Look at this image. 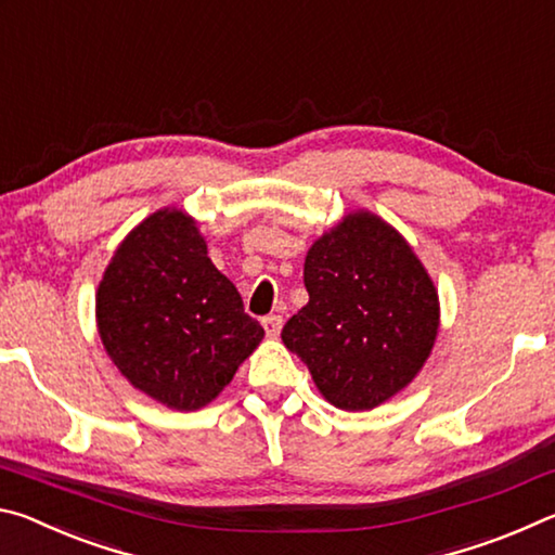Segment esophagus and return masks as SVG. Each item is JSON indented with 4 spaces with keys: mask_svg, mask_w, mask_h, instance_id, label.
Returning <instances> with one entry per match:
<instances>
[{
    "mask_svg": "<svg viewBox=\"0 0 555 555\" xmlns=\"http://www.w3.org/2000/svg\"><path fill=\"white\" fill-rule=\"evenodd\" d=\"M261 325H264V331H267L269 337H276L281 333V327H284V318L271 313V315L264 318V321H261Z\"/></svg>",
    "mask_w": 555,
    "mask_h": 555,
    "instance_id": "esophagus-1",
    "label": "esophagus"
}]
</instances>
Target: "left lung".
<instances>
[{"label":"left lung","instance_id":"8db88e82","mask_svg":"<svg viewBox=\"0 0 555 555\" xmlns=\"http://www.w3.org/2000/svg\"><path fill=\"white\" fill-rule=\"evenodd\" d=\"M308 304L281 340L337 409L379 406L416 377L434 350L440 306L409 242L367 210L345 215L304 264Z\"/></svg>","mask_w":555,"mask_h":555}]
</instances>
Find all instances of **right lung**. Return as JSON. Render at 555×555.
<instances>
[{"label": "right lung", "mask_w": 555, "mask_h": 555, "mask_svg": "<svg viewBox=\"0 0 555 555\" xmlns=\"http://www.w3.org/2000/svg\"><path fill=\"white\" fill-rule=\"evenodd\" d=\"M100 340L129 384L195 411L232 382L264 337L183 210L149 215L119 244L95 296Z\"/></svg>", "instance_id": "right-lung-1"}]
</instances>
